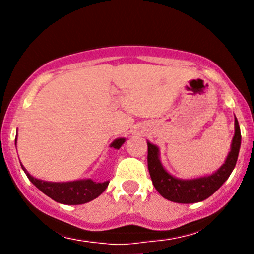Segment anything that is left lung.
<instances>
[{"label": "left lung", "instance_id": "8db88e82", "mask_svg": "<svg viewBox=\"0 0 254 254\" xmlns=\"http://www.w3.org/2000/svg\"><path fill=\"white\" fill-rule=\"evenodd\" d=\"M241 147V131L237 118L235 117V135L226 160L221 167L212 172L196 178H178L171 175L160 160V148L147 141V167L152 184L156 190L165 199L181 204H191L205 200L215 193L225 182L236 166Z\"/></svg>", "mask_w": 254, "mask_h": 254}]
</instances>
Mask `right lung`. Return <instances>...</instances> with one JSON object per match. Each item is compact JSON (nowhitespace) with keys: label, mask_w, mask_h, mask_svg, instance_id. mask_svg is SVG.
<instances>
[{"label":"right lung","mask_w":254,"mask_h":254,"mask_svg":"<svg viewBox=\"0 0 254 254\" xmlns=\"http://www.w3.org/2000/svg\"><path fill=\"white\" fill-rule=\"evenodd\" d=\"M127 141L125 137H118L113 141L111 147L119 150L122 145ZM17 143V139H16ZM22 170L27 175L29 181L37 187L39 190H42L45 195L51 198L53 200L58 201L60 204H66V205H79V204H86L93 199L98 198L106 188L108 187L109 181L106 182H94L91 178L76 179V181L70 182H48L43 179H38L33 177L25 170L23 165Z\"/></svg>","instance_id":"1"}]
</instances>
